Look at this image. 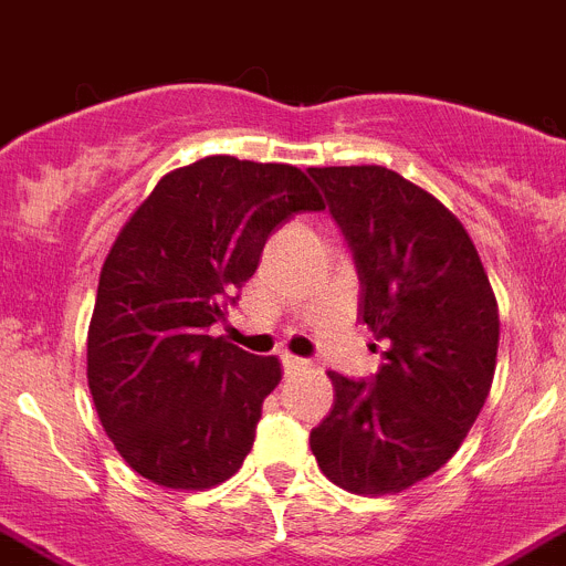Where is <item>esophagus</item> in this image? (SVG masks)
I'll list each match as a JSON object with an SVG mask.
<instances>
[{"instance_id":"34e87169","label":"esophagus","mask_w":566,"mask_h":566,"mask_svg":"<svg viewBox=\"0 0 566 566\" xmlns=\"http://www.w3.org/2000/svg\"><path fill=\"white\" fill-rule=\"evenodd\" d=\"M282 366L284 371H301V368H307V360H301V357L293 355H282Z\"/></svg>"}]
</instances>
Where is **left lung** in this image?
I'll return each mask as SVG.
<instances>
[{
	"label": "left lung",
	"instance_id": "obj_1",
	"mask_svg": "<svg viewBox=\"0 0 566 566\" xmlns=\"http://www.w3.org/2000/svg\"><path fill=\"white\" fill-rule=\"evenodd\" d=\"M355 259L360 321L385 346L371 379L329 371L313 427L321 472L352 494H399L458 452L497 366L500 315L461 220L377 164L313 167Z\"/></svg>",
	"mask_w": 566,
	"mask_h": 566
}]
</instances>
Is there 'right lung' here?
<instances>
[{
	"mask_svg": "<svg viewBox=\"0 0 566 566\" xmlns=\"http://www.w3.org/2000/svg\"><path fill=\"white\" fill-rule=\"evenodd\" d=\"M321 209L298 167L209 156L167 172L119 231L88 324V388L142 478L203 491L242 467L282 368L209 326L226 321L268 237Z\"/></svg>",
	"mask_w": 566,
	"mask_h": 566,
	"instance_id": "1",
	"label": "right lung"
}]
</instances>
